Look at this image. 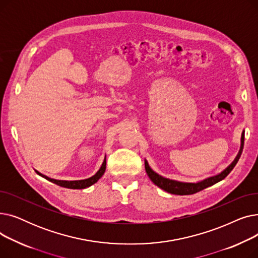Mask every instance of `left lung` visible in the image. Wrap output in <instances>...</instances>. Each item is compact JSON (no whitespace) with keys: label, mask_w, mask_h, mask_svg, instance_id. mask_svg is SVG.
Returning a JSON list of instances; mask_svg holds the SVG:
<instances>
[{"label":"left lung","mask_w":258,"mask_h":258,"mask_svg":"<svg viewBox=\"0 0 258 258\" xmlns=\"http://www.w3.org/2000/svg\"><path fill=\"white\" fill-rule=\"evenodd\" d=\"M243 140H245V132L241 133V138H240V147L237 156L235 159L232 161V163L229 166H227L222 172L212 175V177H209L205 180H202L196 183H189V182H180V181H175L171 179H167L162 177V175L158 174L156 171H154L151 166L148 165L147 161L144 160V165H145V170L148 175V178L152 180V182L160 187L161 189H163L166 192L171 194V195H178V196H187V195H194L196 192H199L203 189H205L209 186H212L216 183H219L220 181L224 180L227 175L230 173L234 166L236 165L237 161L241 155L242 148H243Z\"/></svg>","instance_id":"left-lung-1"}]
</instances>
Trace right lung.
Returning a JSON list of instances; mask_svg holds the SVG:
<instances>
[{
	"label": "right lung",
	"mask_w": 258,
	"mask_h": 258,
	"mask_svg": "<svg viewBox=\"0 0 258 258\" xmlns=\"http://www.w3.org/2000/svg\"><path fill=\"white\" fill-rule=\"evenodd\" d=\"M105 166H106V159L104 158V160H103V162H102V164H101L99 170H98L96 173H95L94 175H92V177L89 178V179L78 180V181H60V180H54V179H50V178L46 177V175H44V174H42V173H39L38 171H36V172L40 175V177H43V178H45L46 180H48V181H50V182H52V183H54V184H56V185H58V186H61V187H64V188H70V189H85V188L90 187V186H92L93 184L96 183V182L102 177L104 171H105Z\"/></svg>",
	"instance_id": "right-lung-1"
}]
</instances>
